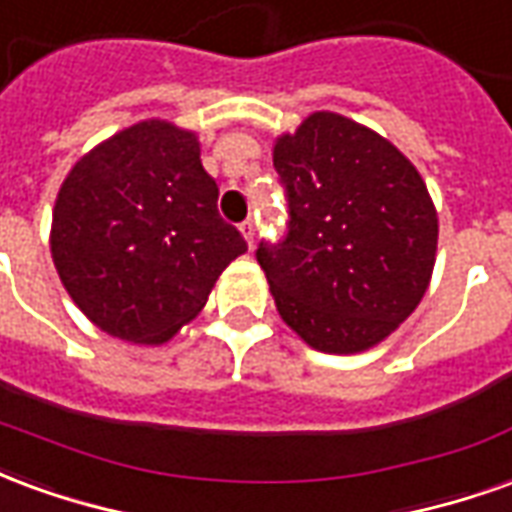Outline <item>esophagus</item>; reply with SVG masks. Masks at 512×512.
<instances>
[{
  "mask_svg": "<svg viewBox=\"0 0 512 512\" xmlns=\"http://www.w3.org/2000/svg\"><path fill=\"white\" fill-rule=\"evenodd\" d=\"M241 233H244L246 244H255V219H246V222L241 224Z\"/></svg>",
  "mask_w": 512,
  "mask_h": 512,
  "instance_id": "34e87169",
  "label": "esophagus"
}]
</instances>
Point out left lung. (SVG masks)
<instances>
[{"mask_svg": "<svg viewBox=\"0 0 512 512\" xmlns=\"http://www.w3.org/2000/svg\"><path fill=\"white\" fill-rule=\"evenodd\" d=\"M274 169L288 230L255 257L282 321L326 354L381 343L428 290L439 241L428 186L384 136L332 112L279 136Z\"/></svg>", "mask_w": 512, "mask_h": 512, "instance_id": "left-lung-1", "label": "left lung"}]
</instances>
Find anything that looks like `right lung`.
I'll return each mask as SVG.
<instances>
[{
  "mask_svg": "<svg viewBox=\"0 0 512 512\" xmlns=\"http://www.w3.org/2000/svg\"><path fill=\"white\" fill-rule=\"evenodd\" d=\"M200 142L145 120L90 150L54 205L51 257L76 307L128 343H164L246 252L216 208Z\"/></svg>",
  "mask_w": 512,
  "mask_h": 512,
  "instance_id": "right-lung-1",
  "label": "right lung"
}]
</instances>
